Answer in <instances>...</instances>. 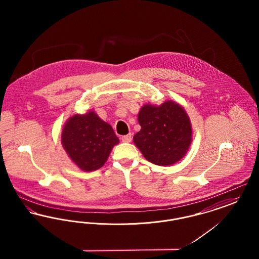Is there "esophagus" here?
Segmentation results:
<instances>
[{
  "instance_id": "34e87169",
  "label": "esophagus",
  "mask_w": 259,
  "mask_h": 259,
  "mask_svg": "<svg viewBox=\"0 0 259 259\" xmlns=\"http://www.w3.org/2000/svg\"><path fill=\"white\" fill-rule=\"evenodd\" d=\"M121 140H122V142H123V143H130V142L132 141V136H131V134L122 136Z\"/></svg>"
}]
</instances>
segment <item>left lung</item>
Listing matches in <instances>:
<instances>
[{
	"label": "left lung",
	"instance_id": "left-lung-1",
	"mask_svg": "<svg viewBox=\"0 0 259 259\" xmlns=\"http://www.w3.org/2000/svg\"><path fill=\"white\" fill-rule=\"evenodd\" d=\"M138 121L141 130L133 141L147 160L170 166L185 157L192 142V125L182 105L172 100L158 106L145 104Z\"/></svg>",
	"mask_w": 259,
	"mask_h": 259
}]
</instances>
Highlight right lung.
Listing matches in <instances>:
<instances>
[{"mask_svg":"<svg viewBox=\"0 0 259 259\" xmlns=\"http://www.w3.org/2000/svg\"><path fill=\"white\" fill-rule=\"evenodd\" d=\"M61 143L79 170L92 172L104 166L119 139L110 124L89 111L68 118L62 129Z\"/></svg>","mask_w":259,"mask_h":259,"instance_id":"obj_1","label":"right lung"}]
</instances>
